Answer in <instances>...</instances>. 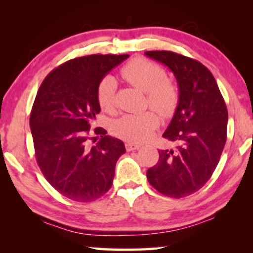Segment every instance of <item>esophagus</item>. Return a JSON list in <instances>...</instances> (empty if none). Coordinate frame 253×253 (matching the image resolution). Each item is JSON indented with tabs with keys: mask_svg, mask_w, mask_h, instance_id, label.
<instances>
[{
	"mask_svg": "<svg viewBox=\"0 0 253 253\" xmlns=\"http://www.w3.org/2000/svg\"><path fill=\"white\" fill-rule=\"evenodd\" d=\"M139 147H140L139 144H134V143H126V148L127 152L138 150V148H139Z\"/></svg>",
	"mask_w": 253,
	"mask_h": 253,
	"instance_id": "34e87169",
	"label": "esophagus"
}]
</instances>
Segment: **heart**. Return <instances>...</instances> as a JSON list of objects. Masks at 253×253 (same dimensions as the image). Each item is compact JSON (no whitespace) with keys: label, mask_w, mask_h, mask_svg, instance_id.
<instances>
[{"label":"heart","mask_w":253,"mask_h":253,"mask_svg":"<svg viewBox=\"0 0 253 253\" xmlns=\"http://www.w3.org/2000/svg\"><path fill=\"white\" fill-rule=\"evenodd\" d=\"M121 76L140 91L146 93V101L162 116H170L178 105V87L171 79L166 78L164 68L146 58H133L121 69ZM116 81L106 76L96 88V100L106 112L115 108ZM159 126V117L153 110L139 114H126L114 122L117 137L124 140L140 143L151 137Z\"/></svg>","instance_id":"1"}]
</instances>
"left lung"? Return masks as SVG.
Wrapping results in <instances>:
<instances>
[{"label":"left lung","instance_id":"8db88e82","mask_svg":"<svg viewBox=\"0 0 253 253\" xmlns=\"http://www.w3.org/2000/svg\"><path fill=\"white\" fill-rule=\"evenodd\" d=\"M145 54L170 69L179 91L178 106L164 133L177 146L159 151L147 179L162 195L182 198L202 189L219 164L227 140V106L212 72L200 62L168 50Z\"/></svg>","mask_w":253,"mask_h":253}]
</instances>
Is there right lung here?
<instances>
[{
	"label": "right lung",
	"instance_id": "add662e5",
	"mask_svg": "<svg viewBox=\"0 0 253 253\" xmlns=\"http://www.w3.org/2000/svg\"><path fill=\"white\" fill-rule=\"evenodd\" d=\"M129 55H87L50 71L38 89L30 116L40 170L67 198L87 203L110 189L115 166L126 153L123 141L91 122L100 113L96 88L101 79Z\"/></svg>",
	"mask_w": 253,
	"mask_h": 253
}]
</instances>
